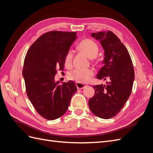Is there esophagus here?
Here are the masks:
<instances>
[{
  "label": "esophagus",
  "instance_id": "1",
  "mask_svg": "<svg viewBox=\"0 0 153 153\" xmlns=\"http://www.w3.org/2000/svg\"><path fill=\"white\" fill-rule=\"evenodd\" d=\"M76 85L78 89H83L84 88H85L87 86L85 84H81V83H78V82H76Z\"/></svg>",
  "mask_w": 153,
  "mask_h": 153
}]
</instances>
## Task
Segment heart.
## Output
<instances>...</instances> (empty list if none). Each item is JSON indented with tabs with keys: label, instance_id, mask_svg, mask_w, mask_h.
<instances>
[{
	"label": "heart",
	"instance_id": "1",
	"mask_svg": "<svg viewBox=\"0 0 153 153\" xmlns=\"http://www.w3.org/2000/svg\"><path fill=\"white\" fill-rule=\"evenodd\" d=\"M78 48L81 52L84 53L90 59L96 57L98 53V47L97 44L91 39H86L82 40L78 44ZM73 53L71 50L68 51L65 57L64 63L66 66H69L71 64ZM94 75V71L92 69H76L68 74L69 79L75 81L78 83H85L89 81L92 76Z\"/></svg>",
	"mask_w": 153,
	"mask_h": 153
}]
</instances>
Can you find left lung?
<instances>
[{
	"instance_id": "8db88e82",
	"label": "left lung",
	"mask_w": 153,
	"mask_h": 153,
	"mask_svg": "<svg viewBox=\"0 0 153 153\" xmlns=\"http://www.w3.org/2000/svg\"><path fill=\"white\" fill-rule=\"evenodd\" d=\"M91 36L100 41L104 50V66L97 78L109 82L93 87L95 94L89 100V106L96 116L107 119L124 107L131 94L135 73L128 50L112 31L94 32Z\"/></svg>"
}]
</instances>
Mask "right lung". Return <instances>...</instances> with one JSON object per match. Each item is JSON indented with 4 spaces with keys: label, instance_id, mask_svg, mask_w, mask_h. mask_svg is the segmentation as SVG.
Listing matches in <instances>:
<instances>
[{
    "label": "right lung",
    "instance_id": "1",
    "mask_svg": "<svg viewBox=\"0 0 153 153\" xmlns=\"http://www.w3.org/2000/svg\"><path fill=\"white\" fill-rule=\"evenodd\" d=\"M76 39V32L50 31L31 45L24 60V76L27 96L41 116L55 120L66 113L77 87L73 81H55L64 70V57Z\"/></svg>",
    "mask_w": 153,
    "mask_h": 153
}]
</instances>
